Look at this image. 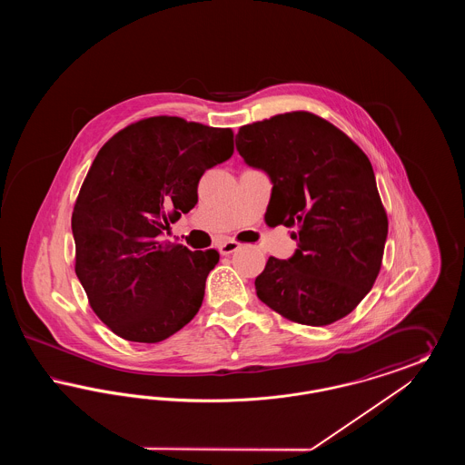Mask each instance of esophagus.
Instances as JSON below:
<instances>
[{
    "instance_id": "1",
    "label": "esophagus",
    "mask_w": 465,
    "mask_h": 465,
    "mask_svg": "<svg viewBox=\"0 0 465 465\" xmlns=\"http://www.w3.org/2000/svg\"><path fill=\"white\" fill-rule=\"evenodd\" d=\"M218 249H220L223 256H228V254L235 252L237 249H241V243L237 242V241H226V242L220 243Z\"/></svg>"
}]
</instances>
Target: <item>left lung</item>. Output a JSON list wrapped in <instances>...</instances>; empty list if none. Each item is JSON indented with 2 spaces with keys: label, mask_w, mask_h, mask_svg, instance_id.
Listing matches in <instances>:
<instances>
[{
  "label": "left lung",
  "mask_w": 465,
  "mask_h": 465,
  "mask_svg": "<svg viewBox=\"0 0 465 465\" xmlns=\"http://www.w3.org/2000/svg\"><path fill=\"white\" fill-rule=\"evenodd\" d=\"M237 152L265 171L273 188L268 224L294 228L289 260L268 258L256 277L258 298L292 322L328 326L373 288L389 222L364 152L309 111L243 125Z\"/></svg>",
  "instance_id": "1"
}]
</instances>
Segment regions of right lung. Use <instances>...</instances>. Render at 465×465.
<instances>
[{"mask_svg": "<svg viewBox=\"0 0 465 465\" xmlns=\"http://www.w3.org/2000/svg\"><path fill=\"white\" fill-rule=\"evenodd\" d=\"M233 155V133L153 116L114 134L92 162L71 216L74 272L95 315L129 341L156 343L199 312L214 249L158 239L190 213L202 174Z\"/></svg>", "mask_w": 465, "mask_h": 465, "instance_id": "obj_1", "label": "right lung"}]
</instances>
